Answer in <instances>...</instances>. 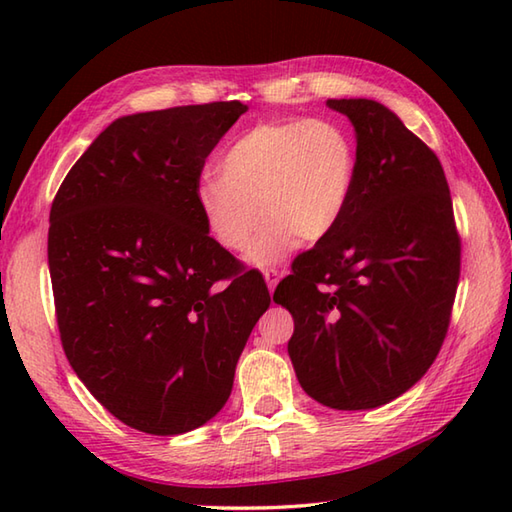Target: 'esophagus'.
Returning a JSON list of instances; mask_svg holds the SVG:
<instances>
[{
	"instance_id": "obj_1",
	"label": "esophagus",
	"mask_w": 512,
	"mask_h": 512,
	"mask_svg": "<svg viewBox=\"0 0 512 512\" xmlns=\"http://www.w3.org/2000/svg\"><path fill=\"white\" fill-rule=\"evenodd\" d=\"M279 277H281V273H279V270H275V268H266V270H264V279H266V286H268L270 292H273V290L277 288Z\"/></svg>"
}]
</instances>
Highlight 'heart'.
Here are the masks:
<instances>
[{"label":"heart","instance_id":"heart-1","mask_svg":"<svg viewBox=\"0 0 512 512\" xmlns=\"http://www.w3.org/2000/svg\"><path fill=\"white\" fill-rule=\"evenodd\" d=\"M222 176L206 173L195 202L215 242L244 253L262 217L250 262L268 266L299 242H319L341 222L356 182L350 132L328 118L250 127L224 151Z\"/></svg>","mask_w":512,"mask_h":512}]
</instances>
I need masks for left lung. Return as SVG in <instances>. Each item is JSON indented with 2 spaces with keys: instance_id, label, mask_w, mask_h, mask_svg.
Segmentation results:
<instances>
[{
  "instance_id": "obj_1",
  "label": "left lung",
  "mask_w": 512,
  "mask_h": 512,
  "mask_svg": "<svg viewBox=\"0 0 512 512\" xmlns=\"http://www.w3.org/2000/svg\"><path fill=\"white\" fill-rule=\"evenodd\" d=\"M356 132L352 200L299 255L275 303L295 319L288 354L325 407L374 409L436 361L460 279V235L438 156L385 105L328 99Z\"/></svg>"
}]
</instances>
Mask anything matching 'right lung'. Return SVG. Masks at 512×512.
Listing matches in <instances>:
<instances>
[{
  "instance_id": "obj_1",
  "label": "right lung",
  "mask_w": 512,
  "mask_h": 512,
  "mask_svg": "<svg viewBox=\"0 0 512 512\" xmlns=\"http://www.w3.org/2000/svg\"><path fill=\"white\" fill-rule=\"evenodd\" d=\"M248 107L182 105L116 118L54 195L48 266L63 352L127 427L178 436L233 389L270 306L264 277L209 235L204 162Z\"/></svg>"
}]
</instances>
